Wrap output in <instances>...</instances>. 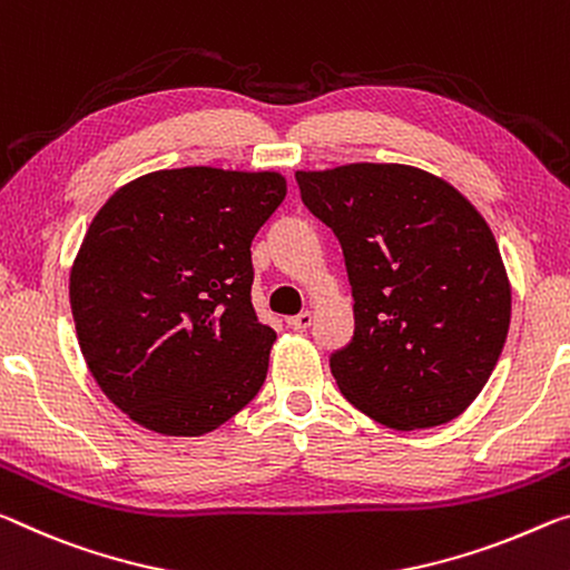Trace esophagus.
Returning <instances> with one entry per match:
<instances>
[{"label":"esophagus","instance_id":"34e87169","mask_svg":"<svg viewBox=\"0 0 570 570\" xmlns=\"http://www.w3.org/2000/svg\"><path fill=\"white\" fill-rule=\"evenodd\" d=\"M312 322H314V314H312V312H302V314H296V317H288V320H286L288 327H292V330H299V332L309 330V327H312Z\"/></svg>","mask_w":570,"mask_h":570}]
</instances>
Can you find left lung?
<instances>
[{
  "mask_svg": "<svg viewBox=\"0 0 570 570\" xmlns=\"http://www.w3.org/2000/svg\"><path fill=\"white\" fill-rule=\"evenodd\" d=\"M296 183L345 253L355 334L330 357L342 395L395 431L454 421L510 330L490 225L446 179L409 165L357 161L296 171Z\"/></svg>",
  "mask_w": 570,
  "mask_h": 570,
  "instance_id": "obj_1",
  "label": "left lung"
}]
</instances>
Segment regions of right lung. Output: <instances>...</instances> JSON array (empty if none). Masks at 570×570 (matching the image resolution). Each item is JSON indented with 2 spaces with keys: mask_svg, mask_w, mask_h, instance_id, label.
I'll use <instances>...</instances> for the list:
<instances>
[{
  "mask_svg": "<svg viewBox=\"0 0 570 570\" xmlns=\"http://www.w3.org/2000/svg\"><path fill=\"white\" fill-rule=\"evenodd\" d=\"M278 171L159 169L108 197L70 268L78 345L106 399L165 436H203L256 399L276 332L250 304V243Z\"/></svg>",
  "mask_w": 570,
  "mask_h": 570,
  "instance_id": "right-lung-1",
  "label": "right lung"
}]
</instances>
